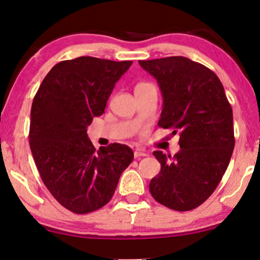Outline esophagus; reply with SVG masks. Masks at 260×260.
I'll return each instance as SVG.
<instances>
[{"instance_id": "34e87169", "label": "esophagus", "mask_w": 260, "mask_h": 260, "mask_svg": "<svg viewBox=\"0 0 260 260\" xmlns=\"http://www.w3.org/2000/svg\"><path fill=\"white\" fill-rule=\"evenodd\" d=\"M147 154H145L144 151H142V150H135V152H134V156H135V158H140V157H143V156H145Z\"/></svg>"}]
</instances>
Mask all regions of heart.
<instances>
[{
  "label": "heart",
  "instance_id": "heart-1",
  "mask_svg": "<svg viewBox=\"0 0 260 260\" xmlns=\"http://www.w3.org/2000/svg\"><path fill=\"white\" fill-rule=\"evenodd\" d=\"M141 84H142V83H141Z\"/></svg>",
  "mask_w": 260,
  "mask_h": 260
}]
</instances>
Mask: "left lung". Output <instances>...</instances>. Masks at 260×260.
Wrapping results in <instances>:
<instances>
[{
    "label": "left lung",
    "mask_w": 260,
    "mask_h": 260,
    "mask_svg": "<svg viewBox=\"0 0 260 260\" xmlns=\"http://www.w3.org/2000/svg\"><path fill=\"white\" fill-rule=\"evenodd\" d=\"M157 80L163 97L158 126L180 135L174 157L154 151L161 172L149 190L179 212L204 204L221 181L234 149L233 112L218 76L184 56L140 60Z\"/></svg>",
    "instance_id": "8db88e82"
}]
</instances>
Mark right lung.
Instances as JSON below:
<instances>
[{"label":"right lung","mask_w":260,"mask_h":260,"mask_svg":"<svg viewBox=\"0 0 260 260\" xmlns=\"http://www.w3.org/2000/svg\"><path fill=\"white\" fill-rule=\"evenodd\" d=\"M131 63L93 56L63 60L47 73L33 99L29 145L35 165L55 200L77 214L108 204L134 159L125 144L97 151L86 130L104 113L115 84Z\"/></svg>","instance_id":"obj_1"}]
</instances>
